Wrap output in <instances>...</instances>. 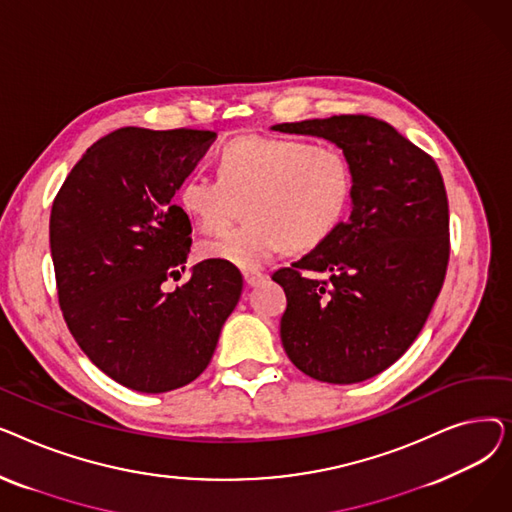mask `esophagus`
<instances>
[{
	"label": "esophagus",
	"instance_id": "34e87169",
	"mask_svg": "<svg viewBox=\"0 0 512 512\" xmlns=\"http://www.w3.org/2000/svg\"><path fill=\"white\" fill-rule=\"evenodd\" d=\"M242 278H245V284L251 286V288L265 282V276L261 272H245V276H242Z\"/></svg>",
	"mask_w": 512,
	"mask_h": 512
}]
</instances>
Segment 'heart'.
Returning <instances> with one entry per match:
<instances>
[{"mask_svg":"<svg viewBox=\"0 0 512 512\" xmlns=\"http://www.w3.org/2000/svg\"><path fill=\"white\" fill-rule=\"evenodd\" d=\"M353 168L342 149L305 139L240 137L218 153V178L188 176L180 207L205 234L222 232L238 213L247 222L201 245V257L257 270L292 249H313L344 220Z\"/></svg>","mask_w":512,"mask_h":512,"instance_id":"obj_1","label":"heart"}]
</instances>
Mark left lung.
I'll list each match as a JSON object with an SVG mask.
<instances>
[{
	"label": "left lung",
	"instance_id": "obj_1",
	"mask_svg": "<svg viewBox=\"0 0 512 512\" xmlns=\"http://www.w3.org/2000/svg\"><path fill=\"white\" fill-rule=\"evenodd\" d=\"M272 130L326 139L353 168L348 220L272 276L288 301L284 351L313 380L365 382L407 353L442 290L450 255L442 174L396 128L369 116Z\"/></svg>",
	"mask_w": 512,
	"mask_h": 512
}]
</instances>
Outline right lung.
<instances>
[{"instance_id": "add662e5", "label": "right lung", "mask_w": 512, "mask_h": 512, "mask_svg": "<svg viewBox=\"0 0 512 512\" xmlns=\"http://www.w3.org/2000/svg\"><path fill=\"white\" fill-rule=\"evenodd\" d=\"M211 130L120 128L80 157L53 201L49 247L58 299L78 346L118 384L159 394L209 365L242 276L205 259L178 278L191 220L174 193L209 149Z\"/></svg>"}]
</instances>
